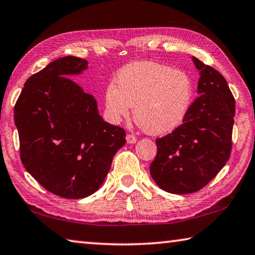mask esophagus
<instances>
[{"label":"esophagus","instance_id":"esophagus-1","mask_svg":"<svg viewBox=\"0 0 255 255\" xmlns=\"http://www.w3.org/2000/svg\"><path fill=\"white\" fill-rule=\"evenodd\" d=\"M126 140H127L128 144H135L137 141V138L135 136H132V135H127Z\"/></svg>","mask_w":255,"mask_h":255}]
</instances>
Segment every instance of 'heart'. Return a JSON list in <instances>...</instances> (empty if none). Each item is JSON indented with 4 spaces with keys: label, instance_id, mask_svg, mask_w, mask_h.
<instances>
[{
    "label": "heart",
    "instance_id": "obj_1",
    "mask_svg": "<svg viewBox=\"0 0 255 255\" xmlns=\"http://www.w3.org/2000/svg\"><path fill=\"white\" fill-rule=\"evenodd\" d=\"M193 86L187 73L155 62H136L116 75L105 92L108 118L119 123L133 117L152 135H166L182 125L192 103Z\"/></svg>",
    "mask_w": 255,
    "mask_h": 255
}]
</instances>
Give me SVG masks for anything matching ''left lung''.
I'll use <instances>...</instances> for the list:
<instances>
[{
	"label": "left lung",
	"mask_w": 255,
	"mask_h": 255,
	"mask_svg": "<svg viewBox=\"0 0 255 255\" xmlns=\"http://www.w3.org/2000/svg\"><path fill=\"white\" fill-rule=\"evenodd\" d=\"M197 93L183 124L157 138V154L149 166L153 180L174 195L196 192L227 163L232 149L235 100L226 80L196 57Z\"/></svg>",
	"instance_id": "obj_1"
}]
</instances>
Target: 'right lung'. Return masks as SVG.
<instances>
[{"mask_svg": "<svg viewBox=\"0 0 255 255\" xmlns=\"http://www.w3.org/2000/svg\"><path fill=\"white\" fill-rule=\"evenodd\" d=\"M88 60L65 56L29 77L14 107L21 162L56 196L82 199L99 190L126 143L123 128L103 122L96 99L71 76Z\"/></svg>", "mask_w": 255, "mask_h": 255, "instance_id": "add662e5", "label": "right lung"}]
</instances>
